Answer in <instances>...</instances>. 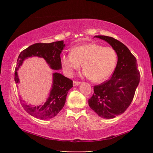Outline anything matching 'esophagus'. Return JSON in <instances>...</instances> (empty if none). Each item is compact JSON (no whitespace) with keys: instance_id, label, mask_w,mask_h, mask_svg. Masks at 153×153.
<instances>
[{"instance_id":"1","label":"esophagus","mask_w":153,"mask_h":153,"mask_svg":"<svg viewBox=\"0 0 153 153\" xmlns=\"http://www.w3.org/2000/svg\"><path fill=\"white\" fill-rule=\"evenodd\" d=\"M80 82H78V81H74L73 82V84H74V86H77V85H79V84H80Z\"/></svg>"}]
</instances>
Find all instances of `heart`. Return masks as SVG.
I'll use <instances>...</instances> for the list:
<instances>
[{
  "instance_id": "heart-1",
  "label": "heart",
  "mask_w": 153,
  "mask_h": 153,
  "mask_svg": "<svg viewBox=\"0 0 153 153\" xmlns=\"http://www.w3.org/2000/svg\"><path fill=\"white\" fill-rule=\"evenodd\" d=\"M117 61V52L111 46L91 42L74 47L71 53L61 57L63 69L68 76L82 67L84 76L94 82L107 79L112 74Z\"/></svg>"
}]
</instances>
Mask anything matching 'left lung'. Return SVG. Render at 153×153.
<instances>
[{
    "label": "left lung",
    "mask_w": 153,
    "mask_h": 153,
    "mask_svg": "<svg viewBox=\"0 0 153 153\" xmlns=\"http://www.w3.org/2000/svg\"><path fill=\"white\" fill-rule=\"evenodd\" d=\"M95 37L107 42L115 49L118 61L111 78L94 86V94L88 104L98 116L112 119L130 105L140 82V71L136 57L122 42L109 36Z\"/></svg>",
    "instance_id": "obj_1"
}]
</instances>
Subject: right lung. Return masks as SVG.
<instances>
[{
  "mask_svg": "<svg viewBox=\"0 0 153 153\" xmlns=\"http://www.w3.org/2000/svg\"><path fill=\"white\" fill-rule=\"evenodd\" d=\"M63 41L52 43H36L21 52L17 61L15 69V82H19L17 71L25 59L37 56L42 57L53 69H61L60 55L64 48ZM49 97L44 105L32 107L23 103V107L26 112L40 120H50L57 115L63 108L67 92L73 87V81L59 73L53 74V84ZM21 101H22L21 100Z\"/></svg>",
  "mask_w": 153,
  "mask_h": 153,
  "instance_id": "obj_1",
  "label": "right lung"
}]
</instances>
